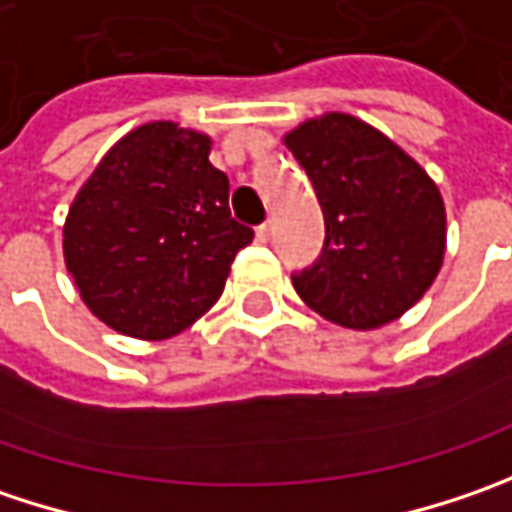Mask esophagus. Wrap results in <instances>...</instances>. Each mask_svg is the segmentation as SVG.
<instances>
[{"label":"esophagus","mask_w":512,"mask_h":512,"mask_svg":"<svg viewBox=\"0 0 512 512\" xmlns=\"http://www.w3.org/2000/svg\"><path fill=\"white\" fill-rule=\"evenodd\" d=\"M269 237H272V223H260V226H257V240L266 243Z\"/></svg>","instance_id":"34e87169"}]
</instances>
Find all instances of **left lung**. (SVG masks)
Returning <instances> with one entry per match:
<instances>
[{"label":"left lung","instance_id":"left-lung-1","mask_svg":"<svg viewBox=\"0 0 512 512\" xmlns=\"http://www.w3.org/2000/svg\"><path fill=\"white\" fill-rule=\"evenodd\" d=\"M312 180L326 240L292 278L300 300L344 329H381L441 272L447 212L433 177L364 120L329 111L283 134Z\"/></svg>","mask_w":512,"mask_h":512}]
</instances>
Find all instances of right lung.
<instances>
[{
    "instance_id": "1",
    "label": "right lung",
    "mask_w": 512,
    "mask_h": 512,
    "mask_svg": "<svg viewBox=\"0 0 512 512\" xmlns=\"http://www.w3.org/2000/svg\"><path fill=\"white\" fill-rule=\"evenodd\" d=\"M212 137L171 120L137 125L77 191L62 255L79 298L114 332L166 341L223 295L255 232L229 212Z\"/></svg>"
}]
</instances>
